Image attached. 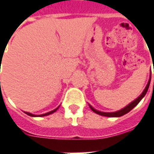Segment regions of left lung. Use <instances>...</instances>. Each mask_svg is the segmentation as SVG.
<instances>
[{
    "mask_svg": "<svg viewBox=\"0 0 154 154\" xmlns=\"http://www.w3.org/2000/svg\"><path fill=\"white\" fill-rule=\"evenodd\" d=\"M150 81H151V77H150V78H149V82H148L147 86H146V87L144 88L142 94H141L138 98H136L135 100H134V101H132L130 104H129L127 106H125V108H123V109H121V110H118V111H116V112H102V111H99V110H97L96 109H94L93 107L91 106H90V105H89V106H90V108L91 109V110H92L93 112L98 114V115H100V116H107V117H119V116H124V115H125V114H127L128 112H129V111L132 110L134 107H135L139 103V101L142 100L143 97L145 96L146 93H147V91H148V90H149Z\"/></svg>",
    "mask_w": 154,
    "mask_h": 154,
    "instance_id": "left-lung-1",
    "label": "left lung"
}]
</instances>
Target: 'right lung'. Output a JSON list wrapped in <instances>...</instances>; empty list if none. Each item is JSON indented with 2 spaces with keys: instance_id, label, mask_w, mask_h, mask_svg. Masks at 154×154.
<instances>
[{
  "instance_id": "right-lung-1",
  "label": "right lung",
  "mask_w": 154,
  "mask_h": 154,
  "mask_svg": "<svg viewBox=\"0 0 154 154\" xmlns=\"http://www.w3.org/2000/svg\"><path fill=\"white\" fill-rule=\"evenodd\" d=\"M58 108H59V106L57 107L56 109H54V110H51V111H49V112H48V113L43 114V115H38V116H36V115H33V114L29 113V112H25V113L27 114V115H28V116H33V117H36V116H48V115H50V114L54 113V112H55V111H56V110H57Z\"/></svg>"
}]
</instances>
